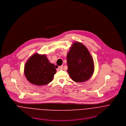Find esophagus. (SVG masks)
I'll list each match as a JSON object with an SVG mask.
<instances>
[{"instance_id":"1","label":"esophagus","mask_w":126,"mask_h":126,"mask_svg":"<svg viewBox=\"0 0 126 126\" xmlns=\"http://www.w3.org/2000/svg\"><path fill=\"white\" fill-rule=\"evenodd\" d=\"M63 65H62V66H60L58 67L57 68V69L58 70H62V69H63Z\"/></svg>"}]
</instances>
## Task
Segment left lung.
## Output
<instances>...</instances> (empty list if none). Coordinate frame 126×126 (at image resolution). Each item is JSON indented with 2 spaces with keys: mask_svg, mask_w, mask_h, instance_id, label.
<instances>
[{
  "mask_svg": "<svg viewBox=\"0 0 126 126\" xmlns=\"http://www.w3.org/2000/svg\"><path fill=\"white\" fill-rule=\"evenodd\" d=\"M68 72L76 83L88 81L94 72V63L89 51L81 42H75L67 55Z\"/></svg>",
  "mask_w": 126,
  "mask_h": 126,
  "instance_id": "1",
  "label": "left lung"
}]
</instances>
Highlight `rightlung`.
I'll list each match as a JSON object with an SVG mask.
<instances>
[{
    "label": "right lung",
    "instance_id": "1",
    "mask_svg": "<svg viewBox=\"0 0 126 126\" xmlns=\"http://www.w3.org/2000/svg\"><path fill=\"white\" fill-rule=\"evenodd\" d=\"M56 70L46 55L38 53L30 56L24 67V74L28 82L36 85H44L53 81Z\"/></svg>",
    "mask_w": 126,
    "mask_h": 126
}]
</instances>
